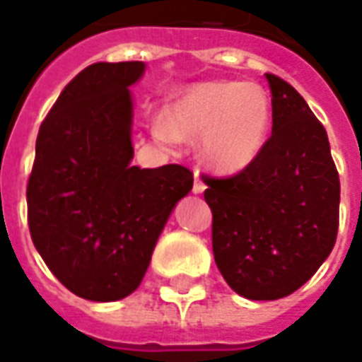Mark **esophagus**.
<instances>
[{"instance_id":"34e87169","label":"esophagus","mask_w":362,"mask_h":362,"mask_svg":"<svg viewBox=\"0 0 362 362\" xmlns=\"http://www.w3.org/2000/svg\"><path fill=\"white\" fill-rule=\"evenodd\" d=\"M192 192H194V194H204V192H206V184H204V180L199 178V174H196V178H194Z\"/></svg>"}]
</instances>
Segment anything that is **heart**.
<instances>
[{"mask_svg":"<svg viewBox=\"0 0 362 362\" xmlns=\"http://www.w3.org/2000/svg\"><path fill=\"white\" fill-rule=\"evenodd\" d=\"M272 129V103L257 82L209 80L186 86L153 121L156 143L176 146L202 141V160L219 174L249 168L264 151Z\"/></svg>","mask_w":362,"mask_h":362,"instance_id":"b5f03b06","label":"heart"}]
</instances>
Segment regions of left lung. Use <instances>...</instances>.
I'll return each mask as SVG.
<instances>
[{
	"mask_svg": "<svg viewBox=\"0 0 362 362\" xmlns=\"http://www.w3.org/2000/svg\"><path fill=\"white\" fill-rule=\"evenodd\" d=\"M267 80L272 135L262 155L231 178H204L217 269L247 300H278L304 286L339 227L327 133L292 86L274 74Z\"/></svg>",
	"mask_w": 362,
	"mask_h": 362,
	"instance_id": "obj_1",
	"label": "left lung"
}]
</instances>
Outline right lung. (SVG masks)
Here are the masks:
<instances>
[{
	"mask_svg": "<svg viewBox=\"0 0 362 362\" xmlns=\"http://www.w3.org/2000/svg\"><path fill=\"white\" fill-rule=\"evenodd\" d=\"M145 62H98L42 121L27 186L29 229L50 272L92 302L133 294L194 176L180 164L133 166L131 86Z\"/></svg>",
	"mask_w": 362,
	"mask_h": 362,
	"instance_id": "1",
	"label": "right lung"
}]
</instances>
